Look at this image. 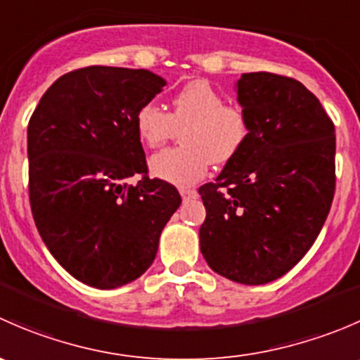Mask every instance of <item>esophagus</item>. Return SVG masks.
Instances as JSON below:
<instances>
[{"mask_svg": "<svg viewBox=\"0 0 360 360\" xmlns=\"http://www.w3.org/2000/svg\"><path fill=\"white\" fill-rule=\"evenodd\" d=\"M179 193L183 197V200H190V198L197 197V190H193V188H181Z\"/></svg>", "mask_w": 360, "mask_h": 360, "instance_id": "obj_1", "label": "esophagus"}]
</instances>
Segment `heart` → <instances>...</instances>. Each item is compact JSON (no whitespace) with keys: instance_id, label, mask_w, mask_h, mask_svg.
Masks as SVG:
<instances>
[{"instance_id":"obj_1","label":"heart","mask_w":360,"mask_h":360,"mask_svg":"<svg viewBox=\"0 0 360 360\" xmlns=\"http://www.w3.org/2000/svg\"><path fill=\"white\" fill-rule=\"evenodd\" d=\"M136 132L146 146L158 148L181 130L183 146L151 157L150 170L158 179L176 186L200 181L210 163L231 162L248 144L250 122L237 104H228L223 94L205 79L181 86L170 99V112L146 103L136 112Z\"/></svg>"}]
</instances>
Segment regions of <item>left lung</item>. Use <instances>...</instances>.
Segmentation results:
<instances>
[{
	"label": "left lung",
	"mask_w": 360,
	"mask_h": 360,
	"mask_svg": "<svg viewBox=\"0 0 360 360\" xmlns=\"http://www.w3.org/2000/svg\"><path fill=\"white\" fill-rule=\"evenodd\" d=\"M237 101L250 136L216 183L198 190L200 250L216 274L245 285L277 281L314 245L335 197V125L292 78L244 72Z\"/></svg>",
	"instance_id": "8db88e82"
}]
</instances>
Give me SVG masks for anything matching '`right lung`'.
Instances as JSON below:
<instances>
[{"label": "right lung", "instance_id": "1", "mask_svg": "<svg viewBox=\"0 0 360 360\" xmlns=\"http://www.w3.org/2000/svg\"><path fill=\"white\" fill-rule=\"evenodd\" d=\"M167 85L148 69L90 66L60 76L27 127L29 200L50 254L76 281L116 289L153 263L181 197L146 176L136 112ZM143 179L132 187L124 181Z\"/></svg>", "mask_w": 360, "mask_h": 360}]
</instances>
